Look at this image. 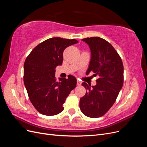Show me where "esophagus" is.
I'll return each mask as SVG.
<instances>
[{
  "label": "esophagus",
  "instance_id": "1",
  "mask_svg": "<svg viewBox=\"0 0 147 147\" xmlns=\"http://www.w3.org/2000/svg\"><path fill=\"white\" fill-rule=\"evenodd\" d=\"M77 84L78 86H80L81 84H82V82H81L80 81V80H78L77 82Z\"/></svg>",
  "mask_w": 147,
  "mask_h": 147
}]
</instances>
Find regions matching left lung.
I'll use <instances>...</instances> for the list:
<instances>
[{"mask_svg":"<svg viewBox=\"0 0 147 147\" xmlns=\"http://www.w3.org/2000/svg\"><path fill=\"white\" fill-rule=\"evenodd\" d=\"M91 59L86 75L90 72L99 76L97 84L82 83L87 91L80 100L82 112L88 117L98 118L104 115L112 107L123 86L124 68L121 57L111 44L98 37L85 38Z\"/></svg>","mask_w":147,"mask_h":147,"instance_id":"1","label":"left lung"}]
</instances>
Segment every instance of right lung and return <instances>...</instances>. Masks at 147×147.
Returning <instances> with one entry per match:
<instances>
[{
  "mask_svg": "<svg viewBox=\"0 0 147 147\" xmlns=\"http://www.w3.org/2000/svg\"><path fill=\"white\" fill-rule=\"evenodd\" d=\"M75 39L48 38L35 47L24 64V83L35 109L42 115L51 116L64 110L63 104L70 91L76 87L77 79L55 77V68L63 64V52L77 43Z\"/></svg>",
  "mask_w": 147,
  "mask_h": 147,
  "instance_id": "right-lung-1",
  "label": "right lung"
}]
</instances>
